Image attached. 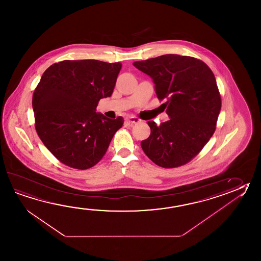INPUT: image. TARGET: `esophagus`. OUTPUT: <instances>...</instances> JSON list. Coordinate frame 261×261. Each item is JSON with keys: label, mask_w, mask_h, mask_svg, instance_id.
<instances>
[{"label": "esophagus", "mask_w": 261, "mask_h": 261, "mask_svg": "<svg viewBox=\"0 0 261 261\" xmlns=\"http://www.w3.org/2000/svg\"><path fill=\"white\" fill-rule=\"evenodd\" d=\"M125 122L126 123H128L129 125H134V124H136V123H139L140 122V120H139V118L137 117H129L126 118V120H125Z\"/></svg>", "instance_id": "34e87169"}]
</instances>
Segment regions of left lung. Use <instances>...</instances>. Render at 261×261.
I'll use <instances>...</instances> for the list:
<instances>
[{"label": "left lung", "mask_w": 261, "mask_h": 261, "mask_svg": "<svg viewBox=\"0 0 261 261\" xmlns=\"http://www.w3.org/2000/svg\"><path fill=\"white\" fill-rule=\"evenodd\" d=\"M151 77L159 100L170 118L159 126L152 121L149 138L141 141L145 154L164 168L186 165L213 136L221 97L213 71L200 59L164 55L134 62Z\"/></svg>", "instance_id": "obj_1"}]
</instances>
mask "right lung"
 Wrapping results in <instances>:
<instances>
[{"label": "right lung", "instance_id": "1", "mask_svg": "<svg viewBox=\"0 0 261 261\" xmlns=\"http://www.w3.org/2000/svg\"><path fill=\"white\" fill-rule=\"evenodd\" d=\"M120 62L64 60L51 65L33 93L35 129L50 152L67 166L85 170L106 153L123 124L96 113L98 101L112 96Z\"/></svg>", "mask_w": 261, "mask_h": 261}]
</instances>
